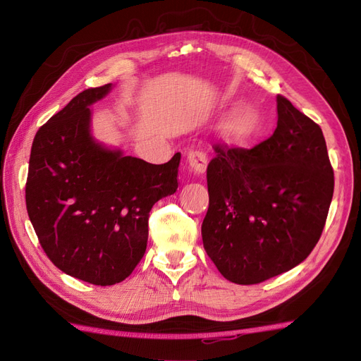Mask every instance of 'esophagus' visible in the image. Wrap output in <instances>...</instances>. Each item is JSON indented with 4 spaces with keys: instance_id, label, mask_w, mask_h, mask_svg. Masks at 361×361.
Instances as JSON below:
<instances>
[{
    "instance_id": "34e87169",
    "label": "esophagus",
    "mask_w": 361,
    "mask_h": 361,
    "mask_svg": "<svg viewBox=\"0 0 361 361\" xmlns=\"http://www.w3.org/2000/svg\"><path fill=\"white\" fill-rule=\"evenodd\" d=\"M187 162H188V169L194 174H203L207 167V155L202 150L192 149L188 152L187 155Z\"/></svg>"
}]
</instances>
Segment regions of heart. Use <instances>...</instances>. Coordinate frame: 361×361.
<instances>
[{"mask_svg": "<svg viewBox=\"0 0 361 361\" xmlns=\"http://www.w3.org/2000/svg\"><path fill=\"white\" fill-rule=\"evenodd\" d=\"M255 129H256V118L253 116H251V114H244L241 118H239L238 130L243 135L253 134Z\"/></svg>", "mask_w": 361, "mask_h": 361, "instance_id": "obj_1", "label": "heart"}]
</instances>
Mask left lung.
<instances>
[{
    "instance_id": "left-lung-1",
    "label": "left lung",
    "mask_w": 361,
    "mask_h": 361,
    "mask_svg": "<svg viewBox=\"0 0 361 361\" xmlns=\"http://www.w3.org/2000/svg\"><path fill=\"white\" fill-rule=\"evenodd\" d=\"M277 128L253 149L215 145L207 166L203 247L218 271L256 285L297 267L318 244L334 191L322 129L277 96Z\"/></svg>"
}]
</instances>
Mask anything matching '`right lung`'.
<instances>
[{
	"label": "right lung",
	"mask_w": 361,
	"mask_h": 361,
	"mask_svg": "<svg viewBox=\"0 0 361 361\" xmlns=\"http://www.w3.org/2000/svg\"><path fill=\"white\" fill-rule=\"evenodd\" d=\"M111 84L87 89L43 125L31 146L25 202L49 260L97 286L125 280L145 256L149 212L178 190L180 154L149 164L90 134V105Z\"/></svg>",
	"instance_id": "right-lung-1"
}]
</instances>
